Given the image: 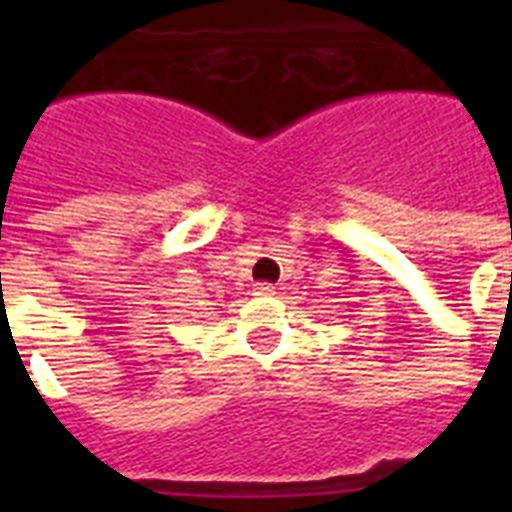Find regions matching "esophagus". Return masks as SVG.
Masks as SVG:
<instances>
[{"instance_id":"1","label":"esophagus","mask_w":512,"mask_h":512,"mask_svg":"<svg viewBox=\"0 0 512 512\" xmlns=\"http://www.w3.org/2000/svg\"><path fill=\"white\" fill-rule=\"evenodd\" d=\"M253 295L269 297V295H274V287H271V284H266V282H261V284H256V289H253Z\"/></svg>"}]
</instances>
